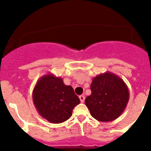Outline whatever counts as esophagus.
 I'll list each match as a JSON object with an SVG mask.
<instances>
[{
  "label": "esophagus",
  "instance_id": "1",
  "mask_svg": "<svg viewBox=\"0 0 151 151\" xmlns=\"http://www.w3.org/2000/svg\"><path fill=\"white\" fill-rule=\"evenodd\" d=\"M79 98H80V101H81L82 103L84 102V101H85V96H84V95L80 96H79Z\"/></svg>",
  "mask_w": 151,
  "mask_h": 151
}]
</instances>
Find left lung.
<instances>
[{"mask_svg": "<svg viewBox=\"0 0 151 151\" xmlns=\"http://www.w3.org/2000/svg\"><path fill=\"white\" fill-rule=\"evenodd\" d=\"M91 90V94L86 97L85 103L95 119L108 122L123 113L129 93L122 79L110 72L101 74L93 78Z\"/></svg>", "mask_w": 151, "mask_h": 151, "instance_id": "left-lung-1", "label": "left lung"}]
</instances>
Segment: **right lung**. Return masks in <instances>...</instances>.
Listing matches in <instances>:
<instances>
[{
  "label": "right lung",
  "mask_w": 151,
  "mask_h": 151,
  "mask_svg": "<svg viewBox=\"0 0 151 151\" xmlns=\"http://www.w3.org/2000/svg\"><path fill=\"white\" fill-rule=\"evenodd\" d=\"M33 101L42 118L52 123L66 121L74 106L80 103L70 85H66L60 77L50 74L39 80L33 91Z\"/></svg>",
  "instance_id": "add662e5"
}]
</instances>
